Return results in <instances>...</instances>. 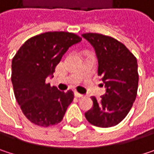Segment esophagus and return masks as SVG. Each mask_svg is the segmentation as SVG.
Returning a JSON list of instances; mask_svg holds the SVG:
<instances>
[{
	"instance_id": "1",
	"label": "esophagus",
	"mask_w": 154,
	"mask_h": 154,
	"mask_svg": "<svg viewBox=\"0 0 154 154\" xmlns=\"http://www.w3.org/2000/svg\"><path fill=\"white\" fill-rule=\"evenodd\" d=\"M75 96H76V97H77V98L84 97V95H83V94H79V93H77V92H75Z\"/></svg>"
}]
</instances>
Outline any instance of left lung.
I'll return each mask as SVG.
<instances>
[{
	"mask_svg": "<svg viewBox=\"0 0 154 154\" xmlns=\"http://www.w3.org/2000/svg\"><path fill=\"white\" fill-rule=\"evenodd\" d=\"M94 48L98 75L105 85L106 94L85 113L88 122L99 128H110L121 122L136 100L138 87L137 58L122 43L96 33L83 34Z\"/></svg>",
	"mask_w": 154,
	"mask_h": 154,
	"instance_id": "obj_1",
	"label": "left lung"
}]
</instances>
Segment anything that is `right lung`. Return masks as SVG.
<instances>
[{"label": "right lung", "instance_id": "right-lung-1", "mask_svg": "<svg viewBox=\"0 0 154 154\" xmlns=\"http://www.w3.org/2000/svg\"><path fill=\"white\" fill-rule=\"evenodd\" d=\"M82 38L69 32H46L26 41L11 64L16 100L32 123L49 127L60 123L74 98V93L58 90L47 83L62 56Z\"/></svg>", "mask_w": 154, "mask_h": 154}]
</instances>
